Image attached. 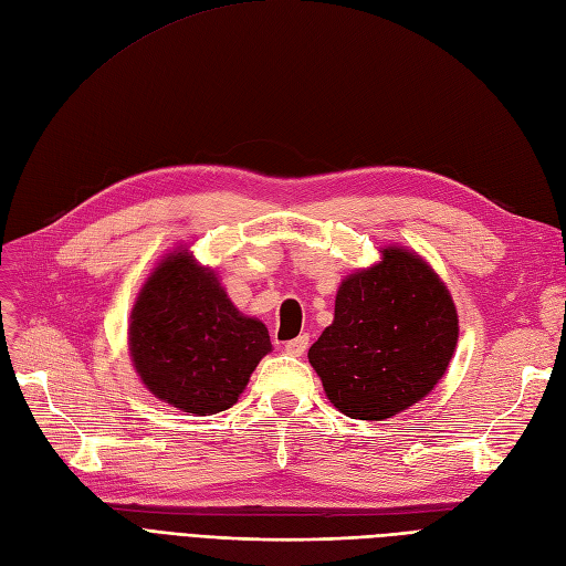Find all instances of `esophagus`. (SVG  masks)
<instances>
[{"instance_id":"obj_1","label":"esophagus","mask_w":566,"mask_h":566,"mask_svg":"<svg viewBox=\"0 0 566 566\" xmlns=\"http://www.w3.org/2000/svg\"><path fill=\"white\" fill-rule=\"evenodd\" d=\"M306 347H310V337L300 335V337H295V339L285 342V354H290V356H302V354L306 352Z\"/></svg>"}]
</instances>
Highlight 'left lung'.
Listing matches in <instances>:
<instances>
[{
    "label": "left lung",
    "mask_w": 566,
    "mask_h": 566,
    "mask_svg": "<svg viewBox=\"0 0 566 566\" xmlns=\"http://www.w3.org/2000/svg\"><path fill=\"white\" fill-rule=\"evenodd\" d=\"M455 345L447 283L418 252L385 245L380 262L339 283L333 323L312 345L310 364L339 413L387 420L437 387Z\"/></svg>",
    "instance_id": "obj_1"
}]
</instances>
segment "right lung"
<instances>
[{
	"instance_id": "right-lung-1",
	"label": "right lung",
	"mask_w": 566,
	"mask_h": 566,
	"mask_svg": "<svg viewBox=\"0 0 566 566\" xmlns=\"http://www.w3.org/2000/svg\"><path fill=\"white\" fill-rule=\"evenodd\" d=\"M127 347L153 397L184 413L212 416L238 401L271 339L260 318L229 300L217 271L179 245L136 295Z\"/></svg>"
}]
</instances>
